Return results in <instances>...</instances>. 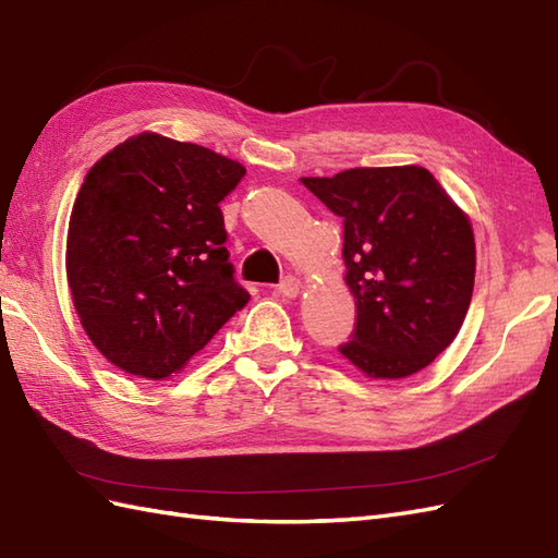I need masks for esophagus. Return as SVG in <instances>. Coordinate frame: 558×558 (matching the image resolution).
Listing matches in <instances>:
<instances>
[{
	"instance_id": "obj_1",
	"label": "esophagus",
	"mask_w": 558,
	"mask_h": 558,
	"mask_svg": "<svg viewBox=\"0 0 558 558\" xmlns=\"http://www.w3.org/2000/svg\"><path fill=\"white\" fill-rule=\"evenodd\" d=\"M277 293L281 295V298H295L298 293H300V281L295 279V277H283L281 281H279V286H277Z\"/></svg>"
}]
</instances>
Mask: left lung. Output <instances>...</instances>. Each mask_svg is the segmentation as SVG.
<instances>
[{
    "mask_svg": "<svg viewBox=\"0 0 558 558\" xmlns=\"http://www.w3.org/2000/svg\"><path fill=\"white\" fill-rule=\"evenodd\" d=\"M300 183L344 225L356 322L340 354L368 378L397 380L429 366L472 300L470 220L423 167H359Z\"/></svg>",
    "mask_w": 558,
    "mask_h": 558,
    "instance_id": "left-lung-1",
    "label": "left lung"
}]
</instances>
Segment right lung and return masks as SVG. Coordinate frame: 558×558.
Instances as JSON below:
<instances>
[{"instance_id":"1","label":"right lung","mask_w":558,"mask_h":558,"mask_svg":"<svg viewBox=\"0 0 558 558\" xmlns=\"http://www.w3.org/2000/svg\"><path fill=\"white\" fill-rule=\"evenodd\" d=\"M244 175L242 163L157 133L88 171L70 216L68 283L110 364L169 378L248 303L220 210Z\"/></svg>"}]
</instances>
